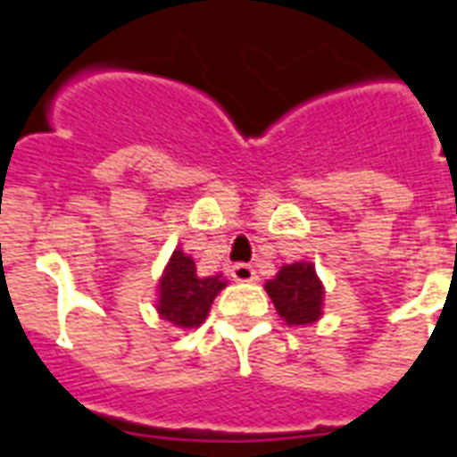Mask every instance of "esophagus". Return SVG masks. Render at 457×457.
<instances>
[{"instance_id": "obj_1", "label": "esophagus", "mask_w": 457, "mask_h": 457, "mask_svg": "<svg viewBox=\"0 0 457 457\" xmlns=\"http://www.w3.org/2000/svg\"><path fill=\"white\" fill-rule=\"evenodd\" d=\"M233 280H238V283H254L257 280V271L252 269L250 264H236L231 269Z\"/></svg>"}]
</instances>
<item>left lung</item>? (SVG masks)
<instances>
[{"label": "left lung", "mask_w": 457, "mask_h": 457, "mask_svg": "<svg viewBox=\"0 0 457 457\" xmlns=\"http://www.w3.org/2000/svg\"><path fill=\"white\" fill-rule=\"evenodd\" d=\"M264 290L286 326L304 328L323 319L326 286L312 262L283 264L273 278L266 280Z\"/></svg>", "instance_id": "obj_1"}]
</instances>
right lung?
Instances as JSON below:
<instances>
[{
	"label": "right lung",
	"instance_id": "right-lung-1",
	"mask_svg": "<svg viewBox=\"0 0 457 457\" xmlns=\"http://www.w3.org/2000/svg\"><path fill=\"white\" fill-rule=\"evenodd\" d=\"M226 286L228 280L224 278V273L198 276L191 254L177 247L158 280L155 312L174 328L195 330L200 323H205L212 302Z\"/></svg>",
	"mask_w": 457,
	"mask_h": 457
}]
</instances>
